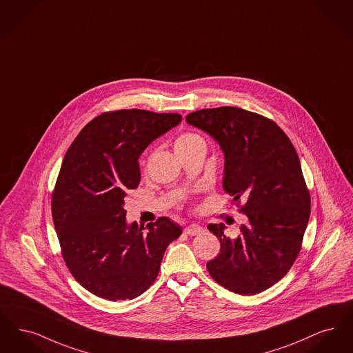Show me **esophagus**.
Instances as JSON below:
<instances>
[{
    "label": "esophagus",
    "instance_id": "1",
    "mask_svg": "<svg viewBox=\"0 0 353 353\" xmlns=\"http://www.w3.org/2000/svg\"><path fill=\"white\" fill-rule=\"evenodd\" d=\"M184 232H185L187 234H190V236H196V234H199V233L203 232V227L199 225V224L192 223V224H190V225H187V227L184 228Z\"/></svg>",
    "mask_w": 353,
    "mask_h": 353
}]
</instances>
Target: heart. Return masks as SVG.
Returning a JSON list of instances; mask_svg holds the SVG:
<instances>
[{
	"mask_svg": "<svg viewBox=\"0 0 353 353\" xmlns=\"http://www.w3.org/2000/svg\"><path fill=\"white\" fill-rule=\"evenodd\" d=\"M204 143L203 138L195 133H183L179 137H176L174 142V150L176 154H182L187 150H191L192 148Z\"/></svg>",
	"mask_w": 353,
	"mask_h": 353,
	"instance_id": "obj_1",
	"label": "heart"
}]
</instances>
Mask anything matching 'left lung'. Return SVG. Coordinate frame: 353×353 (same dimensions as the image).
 Returning <instances> with one entry per match:
<instances>
[{"label":"left lung","instance_id":"1","mask_svg":"<svg viewBox=\"0 0 353 353\" xmlns=\"http://www.w3.org/2000/svg\"><path fill=\"white\" fill-rule=\"evenodd\" d=\"M185 123L215 139L224 154L223 187L244 200L240 234L210 224L220 253L207 269L230 292L252 295L285 276L296 259L310 219V194L290 139L276 123L236 107L201 109Z\"/></svg>","mask_w":353,"mask_h":353}]
</instances>
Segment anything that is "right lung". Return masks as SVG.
<instances>
[{
	"instance_id": "add662e5",
	"label": "right lung",
	"mask_w": 353,
	"mask_h": 353,
	"mask_svg": "<svg viewBox=\"0 0 353 353\" xmlns=\"http://www.w3.org/2000/svg\"><path fill=\"white\" fill-rule=\"evenodd\" d=\"M182 123L176 113L125 109L87 123L61 163L52 219L67 268L108 301L134 299L159 273L165 250L182 234L169 217L138 227L123 208L141 179L138 159L154 139Z\"/></svg>"
}]
</instances>
